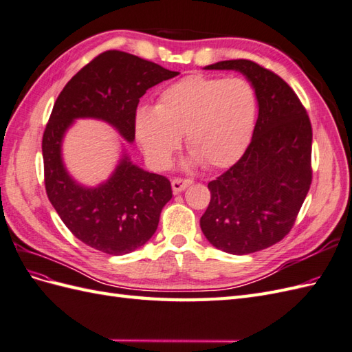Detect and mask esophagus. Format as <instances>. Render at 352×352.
Masks as SVG:
<instances>
[{
    "label": "esophagus",
    "instance_id": "esophagus-1",
    "mask_svg": "<svg viewBox=\"0 0 352 352\" xmlns=\"http://www.w3.org/2000/svg\"><path fill=\"white\" fill-rule=\"evenodd\" d=\"M192 184V179L188 178H174L173 179V190L174 193H179L186 190V188Z\"/></svg>",
    "mask_w": 352,
    "mask_h": 352
}]
</instances>
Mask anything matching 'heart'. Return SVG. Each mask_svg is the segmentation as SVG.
Returning <instances> with one entry per match:
<instances>
[{"instance_id": "heart-1", "label": "heart", "mask_w": 352, "mask_h": 352, "mask_svg": "<svg viewBox=\"0 0 352 352\" xmlns=\"http://www.w3.org/2000/svg\"><path fill=\"white\" fill-rule=\"evenodd\" d=\"M258 113L256 89L241 77L192 74L162 90L156 107L135 114V133L151 166L164 169L186 133L188 164L229 168L253 138Z\"/></svg>"}]
</instances>
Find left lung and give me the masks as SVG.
I'll return each mask as SVG.
<instances>
[{
    "mask_svg": "<svg viewBox=\"0 0 352 352\" xmlns=\"http://www.w3.org/2000/svg\"><path fill=\"white\" fill-rule=\"evenodd\" d=\"M205 69H233L253 85L258 117L235 165L208 183L201 217L205 238L229 254L272 247L292 230L312 182L311 120L294 90L253 60H221Z\"/></svg>",
    "mask_w": 352,
    "mask_h": 352,
    "instance_id": "obj_1",
    "label": "left lung"
}]
</instances>
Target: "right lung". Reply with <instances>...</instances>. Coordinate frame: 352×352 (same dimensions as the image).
Instances as JSON below:
<instances>
[{
	"label": "right lung",
	"instance_id": "obj_1",
	"mask_svg": "<svg viewBox=\"0 0 352 352\" xmlns=\"http://www.w3.org/2000/svg\"><path fill=\"white\" fill-rule=\"evenodd\" d=\"M179 73L131 53L108 50L89 62L59 94L43 135L44 184L53 208L73 235L102 253L122 256L155 235L162 208L173 197L169 179L123 156L107 182L77 183L62 160V141L76 119H98L135 140L140 98Z\"/></svg>",
	"mask_w": 352,
	"mask_h": 352
}]
</instances>
